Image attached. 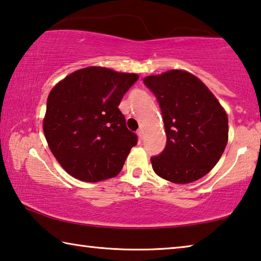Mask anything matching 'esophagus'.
I'll return each mask as SVG.
<instances>
[{"mask_svg":"<svg viewBox=\"0 0 261 261\" xmlns=\"http://www.w3.org/2000/svg\"><path fill=\"white\" fill-rule=\"evenodd\" d=\"M137 135H138L139 140H143V136H144V131L143 130L139 129L138 131H137Z\"/></svg>","mask_w":261,"mask_h":261,"instance_id":"esophagus-1","label":"esophagus"}]
</instances>
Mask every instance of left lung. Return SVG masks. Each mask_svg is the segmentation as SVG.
<instances>
[{
  "label": "left lung",
  "mask_w": 261,
  "mask_h": 261,
  "mask_svg": "<svg viewBox=\"0 0 261 261\" xmlns=\"http://www.w3.org/2000/svg\"><path fill=\"white\" fill-rule=\"evenodd\" d=\"M160 105L166 147L151 158L163 179L187 184L208 174L227 146L228 116L200 79L183 70L144 78Z\"/></svg>",
  "instance_id": "obj_1"
}]
</instances>
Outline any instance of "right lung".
<instances>
[{
	"label": "right lung",
	"instance_id": "1",
	"mask_svg": "<svg viewBox=\"0 0 261 261\" xmlns=\"http://www.w3.org/2000/svg\"><path fill=\"white\" fill-rule=\"evenodd\" d=\"M138 78L88 67L70 73L50 91L43 132L56 160L74 178L94 183L122 170L138 138L126 127L118 106Z\"/></svg>",
	"mask_w": 261,
	"mask_h": 261
}]
</instances>
